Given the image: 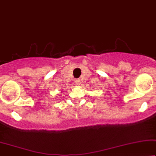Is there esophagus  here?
Instances as JSON below:
<instances>
[{"label":"esophagus","mask_w":156,"mask_h":156,"mask_svg":"<svg viewBox=\"0 0 156 156\" xmlns=\"http://www.w3.org/2000/svg\"><path fill=\"white\" fill-rule=\"evenodd\" d=\"M75 83H76V85H77V86H79L80 83V80L76 79V80H75Z\"/></svg>","instance_id":"obj_1"}]
</instances>
